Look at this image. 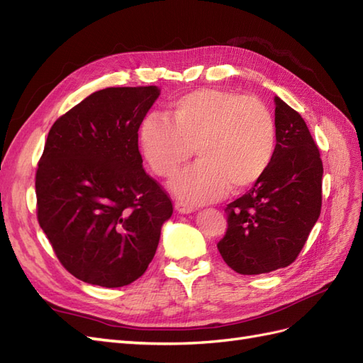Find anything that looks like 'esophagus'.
Masks as SVG:
<instances>
[{"label": "esophagus", "instance_id": "obj_1", "mask_svg": "<svg viewBox=\"0 0 363 363\" xmlns=\"http://www.w3.org/2000/svg\"><path fill=\"white\" fill-rule=\"evenodd\" d=\"M174 208L178 210L181 215H189V213H191L194 208H193V206H189V203H185V202H174Z\"/></svg>", "mask_w": 363, "mask_h": 363}]
</instances>
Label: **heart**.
Segmentation results:
<instances>
[{"instance_id":"1","label":"heart","mask_w":363,"mask_h":363,"mask_svg":"<svg viewBox=\"0 0 363 363\" xmlns=\"http://www.w3.org/2000/svg\"><path fill=\"white\" fill-rule=\"evenodd\" d=\"M150 170L170 179L190 160L198 162L172 181L185 203H206L227 190L242 193L262 179L276 150V123L259 99L203 87L174 98L164 118L147 116L138 133Z\"/></svg>"}]
</instances>
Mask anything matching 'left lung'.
<instances>
[{
  "label": "left lung",
  "mask_w": 363,
  "mask_h": 363,
  "mask_svg": "<svg viewBox=\"0 0 363 363\" xmlns=\"http://www.w3.org/2000/svg\"><path fill=\"white\" fill-rule=\"evenodd\" d=\"M276 150L262 179L225 207L228 227L218 242L239 274L293 264L320 215L323 165L303 118L274 98Z\"/></svg>",
  "instance_id": "obj_1"
}]
</instances>
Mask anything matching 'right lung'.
<instances>
[{
  "label": "right lung",
  "instance_id": "add662e5",
  "mask_svg": "<svg viewBox=\"0 0 363 363\" xmlns=\"http://www.w3.org/2000/svg\"><path fill=\"white\" fill-rule=\"evenodd\" d=\"M156 86L91 93L55 121L36 170V216L79 281L132 284L156 253L172 199L143 169L138 130Z\"/></svg>",
  "mask_w": 363,
  "mask_h": 363
}]
</instances>
